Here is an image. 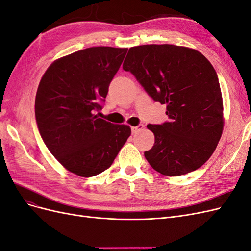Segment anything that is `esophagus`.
<instances>
[{"mask_svg": "<svg viewBox=\"0 0 251 251\" xmlns=\"http://www.w3.org/2000/svg\"><path fill=\"white\" fill-rule=\"evenodd\" d=\"M143 127H144L143 125H138L137 126H132V133H133V134L138 133V132H140L141 130H143Z\"/></svg>", "mask_w": 251, "mask_h": 251, "instance_id": "obj_1", "label": "esophagus"}]
</instances>
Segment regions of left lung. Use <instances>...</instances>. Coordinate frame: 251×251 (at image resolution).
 <instances>
[{"label":"left lung","mask_w":251,"mask_h":251,"mask_svg":"<svg viewBox=\"0 0 251 251\" xmlns=\"http://www.w3.org/2000/svg\"><path fill=\"white\" fill-rule=\"evenodd\" d=\"M123 68L166 104L169 123L147 126L155 135L153 148L144 151L151 168L171 177L199 169L224 127L221 88L209 60L192 48L153 44L130 48Z\"/></svg>","instance_id":"8db88e82"}]
</instances>
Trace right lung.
I'll return each mask as SVG.
<instances>
[{"label": "right lung", "mask_w": 251, "mask_h": 251, "mask_svg": "<svg viewBox=\"0 0 251 251\" xmlns=\"http://www.w3.org/2000/svg\"><path fill=\"white\" fill-rule=\"evenodd\" d=\"M127 48L91 47L54 60L44 73L35 96L42 138L66 170L92 177L108 170L130 137L127 125L98 118L110 82Z\"/></svg>", "instance_id": "right-lung-1"}]
</instances>
